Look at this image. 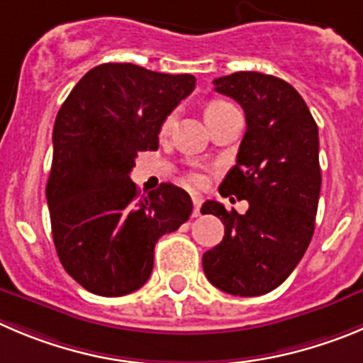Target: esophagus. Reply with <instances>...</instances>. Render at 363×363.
<instances>
[{
    "mask_svg": "<svg viewBox=\"0 0 363 363\" xmlns=\"http://www.w3.org/2000/svg\"><path fill=\"white\" fill-rule=\"evenodd\" d=\"M191 201H193V216H199V215H201L202 197H201V195H199V193H193Z\"/></svg>",
    "mask_w": 363,
    "mask_h": 363,
    "instance_id": "obj_1",
    "label": "esophagus"
}]
</instances>
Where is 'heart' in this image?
Here are the masks:
<instances>
[{"label":"heart","instance_id":"obj_1","mask_svg":"<svg viewBox=\"0 0 363 363\" xmlns=\"http://www.w3.org/2000/svg\"><path fill=\"white\" fill-rule=\"evenodd\" d=\"M229 107H233L231 104H228V101H222V100H215V101H209L208 105H206L204 109V116H206V121H213L215 120L218 114H222L223 111L229 109ZM174 123H175V114L170 113L166 114L164 120L161 121V127H159V132H161V135H166L168 132L174 128ZM188 182L193 186H201L202 182H204V179H202L201 174H189L188 175Z\"/></svg>","mask_w":363,"mask_h":363}]
</instances>
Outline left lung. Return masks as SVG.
<instances>
[{
	"instance_id": "1",
	"label": "left lung",
	"mask_w": 363,
	"mask_h": 363,
	"mask_svg": "<svg viewBox=\"0 0 363 363\" xmlns=\"http://www.w3.org/2000/svg\"><path fill=\"white\" fill-rule=\"evenodd\" d=\"M215 91L245 113L236 164L218 191L249 202L247 213L206 201L201 211L222 220L223 240L202 256L206 277L225 294L254 297L277 289L311 242L320 195L319 130L289 82L256 71L220 77Z\"/></svg>"
}]
</instances>
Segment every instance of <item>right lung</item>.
Wrapping results in <instances>:
<instances>
[{"instance_id":"add662e5","label":"right lung","mask_w":363,"mask_h":363,"mask_svg":"<svg viewBox=\"0 0 363 363\" xmlns=\"http://www.w3.org/2000/svg\"><path fill=\"white\" fill-rule=\"evenodd\" d=\"M193 89V74L109 62L87 71L60 107L46 201L60 263L91 294L141 289L157 240L191 215L182 188L162 182L140 195L128 174L138 152L157 150L161 121Z\"/></svg>"}]
</instances>
